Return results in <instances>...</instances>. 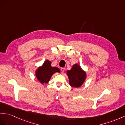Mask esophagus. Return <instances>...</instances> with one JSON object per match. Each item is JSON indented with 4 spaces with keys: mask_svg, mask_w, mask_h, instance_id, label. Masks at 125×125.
Here are the masks:
<instances>
[{
    "mask_svg": "<svg viewBox=\"0 0 125 125\" xmlns=\"http://www.w3.org/2000/svg\"><path fill=\"white\" fill-rule=\"evenodd\" d=\"M61 70V72H62V73H63V72H65V68H62L60 69Z\"/></svg>",
    "mask_w": 125,
    "mask_h": 125,
    "instance_id": "obj_1",
    "label": "esophagus"
}]
</instances>
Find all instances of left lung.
<instances>
[{"label":"left lung","instance_id":"1","mask_svg":"<svg viewBox=\"0 0 125 125\" xmlns=\"http://www.w3.org/2000/svg\"><path fill=\"white\" fill-rule=\"evenodd\" d=\"M67 74L69 78V85L74 87H80L85 80L86 72L78 64L73 65L71 70H68Z\"/></svg>","mask_w":125,"mask_h":125}]
</instances>
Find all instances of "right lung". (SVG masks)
Here are the masks:
<instances>
[{"mask_svg": "<svg viewBox=\"0 0 125 125\" xmlns=\"http://www.w3.org/2000/svg\"><path fill=\"white\" fill-rule=\"evenodd\" d=\"M56 72L60 73V69L56 67L51 66V62L47 60L43 65L36 69L35 76L41 84H46L49 82L52 75Z\"/></svg>", "mask_w": 125, "mask_h": 125, "instance_id": "add662e5", "label": "right lung"}]
</instances>
